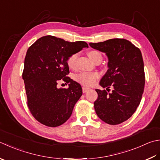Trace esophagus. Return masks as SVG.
<instances>
[{
  "label": "esophagus",
  "instance_id": "1",
  "mask_svg": "<svg viewBox=\"0 0 160 160\" xmlns=\"http://www.w3.org/2000/svg\"><path fill=\"white\" fill-rule=\"evenodd\" d=\"M82 90H83V93H86L87 91H88V90H90V88H86V87H83Z\"/></svg>",
  "mask_w": 160,
  "mask_h": 160
}]
</instances>
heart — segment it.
Masks as SVG:
<instances>
[{"instance_id": "obj_1", "label": "heart", "mask_w": 160, "mask_h": 160, "mask_svg": "<svg viewBox=\"0 0 160 160\" xmlns=\"http://www.w3.org/2000/svg\"><path fill=\"white\" fill-rule=\"evenodd\" d=\"M88 55L89 56V58L91 59L92 61H94L96 58H99V57H101L102 58L101 53L95 50L90 51L88 53ZM77 56V53H74L68 58L67 63L69 68L71 69H73L75 68ZM99 77V74L97 73V72H92V73H90V72H81V73L77 75L76 79L78 82H79L83 86H92L93 84L95 83L96 80H97Z\"/></svg>"}]
</instances>
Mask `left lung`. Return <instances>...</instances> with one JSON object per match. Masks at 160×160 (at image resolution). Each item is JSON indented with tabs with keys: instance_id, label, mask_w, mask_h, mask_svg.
Returning <instances> with one entry per match:
<instances>
[{
	"instance_id": "1",
	"label": "left lung",
	"mask_w": 160,
	"mask_h": 160,
	"mask_svg": "<svg viewBox=\"0 0 160 160\" xmlns=\"http://www.w3.org/2000/svg\"><path fill=\"white\" fill-rule=\"evenodd\" d=\"M89 45L107 54L108 69L99 84L107 90L110 87L113 88L111 93L95 90L98 95L94 102L95 112L108 124H120L133 115L142 98L145 73L141 52L125 39H110Z\"/></svg>"
}]
</instances>
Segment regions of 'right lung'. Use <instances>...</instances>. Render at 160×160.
Here are the masks:
<instances>
[{"label": "right lung", "mask_w": 160, "mask_h": 160, "mask_svg": "<svg viewBox=\"0 0 160 160\" xmlns=\"http://www.w3.org/2000/svg\"><path fill=\"white\" fill-rule=\"evenodd\" d=\"M83 41L70 42L47 35L28 48L22 78L27 105L35 118L48 127H58L70 118L75 104L82 95L79 83L66 77L70 73L68 58L83 48ZM60 80L70 82L68 89H58Z\"/></svg>", "instance_id": "1"}]
</instances>
